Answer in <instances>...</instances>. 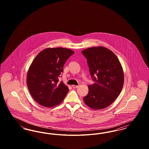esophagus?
<instances>
[{
  "instance_id": "esophagus-1",
  "label": "esophagus",
  "mask_w": 149,
  "mask_h": 149,
  "mask_svg": "<svg viewBox=\"0 0 149 149\" xmlns=\"http://www.w3.org/2000/svg\"><path fill=\"white\" fill-rule=\"evenodd\" d=\"M72 87L73 88H77L78 87V85H72Z\"/></svg>"
}]
</instances>
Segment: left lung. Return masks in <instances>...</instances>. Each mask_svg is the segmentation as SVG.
Listing matches in <instances>:
<instances>
[{"label": "left lung", "mask_w": 149, "mask_h": 149, "mask_svg": "<svg viewBox=\"0 0 149 149\" xmlns=\"http://www.w3.org/2000/svg\"><path fill=\"white\" fill-rule=\"evenodd\" d=\"M87 59L91 77L94 83L89 85L84 103L94 109L109 106L120 95L124 83L120 62L111 50L104 47H93L83 50Z\"/></svg>", "instance_id": "8db88e82"}]
</instances>
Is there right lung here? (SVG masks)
<instances>
[{"mask_svg":"<svg viewBox=\"0 0 149 149\" xmlns=\"http://www.w3.org/2000/svg\"><path fill=\"white\" fill-rule=\"evenodd\" d=\"M73 51L65 48H48L41 51L29 68L27 85L33 98L42 106L52 107L60 104L69 89L58 78L64 64Z\"/></svg>","mask_w":149,"mask_h":149,"instance_id":"add662e5","label":"right lung"}]
</instances>
